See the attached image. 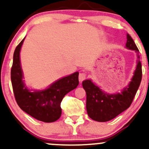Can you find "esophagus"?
<instances>
[{"mask_svg":"<svg viewBox=\"0 0 149 149\" xmlns=\"http://www.w3.org/2000/svg\"><path fill=\"white\" fill-rule=\"evenodd\" d=\"M86 77H87V75H86L85 73H84V72L80 73L79 77H78V78H79V81L80 82L83 81V80L86 78Z\"/></svg>","mask_w":149,"mask_h":149,"instance_id":"esophagus-1","label":"esophagus"}]
</instances>
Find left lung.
Returning <instances> with one entry per match:
<instances>
[{
	"mask_svg": "<svg viewBox=\"0 0 149 149\" xmlns=\"http://www.w3.org/2000/svg\"><path fill=\"white\" fill-rule=\"evenodd\" d=\"M126 47L137 53V64L131 81L121 92L107 94L96 85L91 80L82 82V87L86 92V108L91 119L99 122H105L113 119L131 105L141 80L142 71L139 60V52L133 39L127 34Z\"/></svg>",
	"mask_w": 149,
	"mask_h": 149,
	"instance_id": "left-lung-1",
	"label": "left lung"
}]
</instances>
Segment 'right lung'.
Listing matches in <instances>:
<instances>
[{
  "label": "right lung",
  "instance_id": "1",
  "mask_svg": "<svg viewBox=\"0 0 149 149\" xmlns=\"http://www.w3.org/2000/svg\"><path fill=\"white\" fill-rule=\"evenodd\" d=\"M25 38L14 53L11 80L16 101L21 110L39 121L54 122L60 117V104L64 96L76 89L79 84L77 71L57 80L43 90H30L23 82L20 61V51Z\"/></svg>",
  "mask_w": 149,
  "mask_h": 149
}]
</instances>
